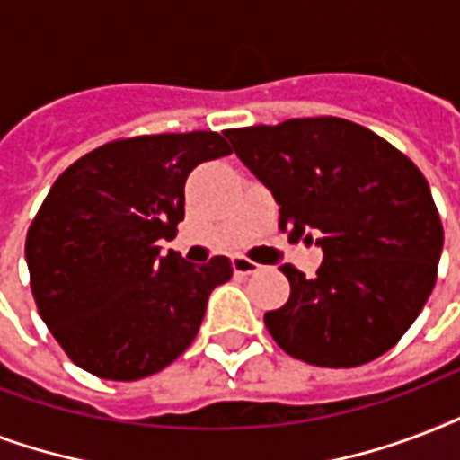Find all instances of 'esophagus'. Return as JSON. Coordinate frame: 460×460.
<instances>
[{"label":"esophagus","mask_w":460,"mask_h":460,"mask_svg":"<svg viewBox=\"0 0 460 460\" xmlns=\"http://www.w3.org/2000/svg\"><path fill=\"white\" fill-rule=\"evenodd\" d=\"M233 269L237 276H252V273H259V263H254L247 256H233Z\"/></svg>","instance_id":"34e87169"}]
</instances>
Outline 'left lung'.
<instances>
[{
	"instance_id": "left-lung-1",
	"label": "left lung",
	"mask_w": 460,
	"mask_h": 460,
	"mask_svg": "<svg viewBox=\"0 0 460 460\" xmlns=\"http://www.w3.org/2000/svg\"><path fill=\"white\" fill-rule=\"evenodd\" d=\"M226 137L280 206V230L309 240L314 233L323 249L314 279L280 266L290 297L263 314L273 341L316 367H358L391 350L425 307L444 247L425 174L375 131L341 117Z\"/></svg>"
}]
</instances>
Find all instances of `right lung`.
<instances>
[{
    "label": "right lung",
    "mask_w": 460,
    "mask_h": 460,
    "mask_svg": "<svg viewBox=\"0 0 460 460\" xmlns=\"http://www.w3.org/2000/svg\"><path fill=\"white\" fill-rule=\"evenodd\" d=\"M216 131L110 141L64 170L28 227L26 261L42 322L74 365L137 382L187 350L227 256L160 254L184 220V181L230 155Z\"/></svg>",
    "instance_id": "add662e5"
}]
</instances>
